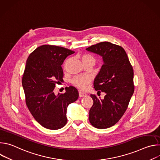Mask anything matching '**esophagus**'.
<instances>
[{"label": "esophagus", "mask_w": 160, "mask_h": 160, "mask_svg": "<svg viewBox=\"0 0 160 160\" xmlns=\"http://www.w3.org/2000/svg\"><path fill=\"white\" fill-rule=\"evenodd\" d=\"M87 96V94H85V93H83V92H79V97H80V98L84 97V96Z\"/></svg>", "instance_id": "34e87169"}]
</instances>
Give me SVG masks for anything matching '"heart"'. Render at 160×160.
I'll return each instance as SVG.
<instances>
[{"mask_svg":"<svg viewBox=\"0 0 160 160\" xmlns=\"http://www.w3.org/2000/svg\"><path fill=\"white\" fill-rule=\"evenodd\" d=\"M80 58L82 62L85 65L92 64V66H94L96 61V58L92 54H83L81 55ZM69 61L70 59H68L65 62V64L64 66V68H66L67 63ZM90 82H91L90 77L87 75H78L74 77L72 80V84L80 90H85L88 87Z\"/></svg>","mask_w":160,"mask_h":160,"instance_id":"heart-1","label":"heart"}]
</instances>
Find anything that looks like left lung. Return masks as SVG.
Here are the masks:
<instances>
[{"label":"left lung","mask_w":160,"mask_h":160,"mask_svg":"<svg viewBox=\"0 0 160 160\" xmlns=\"http://www.w3.org/2000/svg\"><path fill=\"white\" fill-rule=\"evenodd\" d=\"M86 50L102 57L104 63L94 79V88L98 92L106 93L103 99L90 94L94 103L89 111V122L97 128H107L115 125L128 108L134 92L133 68L120 45L103 42Z\"/></svg>","instance_id":"left-lung-1"}]
</instances>
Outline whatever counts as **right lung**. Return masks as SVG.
Returning a JSON list of instances; mask_svg holds the SVG:
<instances>
[{
  "instance_id": "1",
  "label": "right lung",
  "mask_w": 160,
  "mask_h": 160,
  "mask_svg": "<svg viewBox=\"0 0 160 160\" xmlns=\"http://www.w3.org/2000/svg\"><path fill=\"white\" fill-rule=\"evenodd\" d=\"M75 52L56 45H43L27 59L22 78L26 104L32 116L42 127L58 130L67 123L66 111L70 104L78 98L77 89L66 87L64 94L55 95L56 83L62 82L61 65Z\"/></svg>"
}]
</instances>
